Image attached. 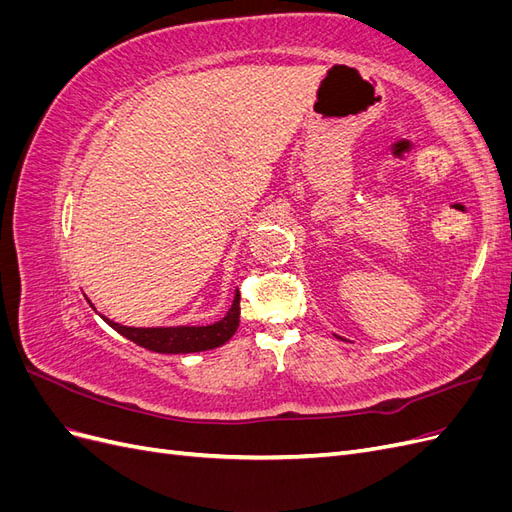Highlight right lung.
<instances>
[{
	"label": "right lung",
	"mask_w": 512,
	"mask_h": 512,
	"mask_svg": "<svg viewBox=\"0 0 512 512\" xmlns=\"http://www.w3.org/2000/svg\"><path fill=\"white\" fill-rule=\"evenodd\" d=\"M239 316H241V307H239V290L235 294V301H232L230 309L226 316L213 324H205V327H123L119 322L106 320L108 327H113L117 333L123 337H128L130 342L143 346L151 352H160V354H188V352H203V350H213L222 344H226L228 339L235 335L239 327Z\"/></svg>",
	"instance_id": "1"
}]
</instances>
